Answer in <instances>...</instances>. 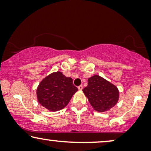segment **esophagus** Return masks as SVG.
I'll list each match as a JSON object with an SVG mask.
<instances>
[{"label": "esophagus", "instance_id": "34e87169", "mask_svg": "<svg viewBox=\"0 0 151 151\" xmlns=\"http://www.w3.org/2000/svg\"><path fill=\"white\" fill-rule=\"evenodd\" d=\"M78 89L81 91V90H82V88H83V86H82V85H80L79 86H78Z\"/></svg>", "mask_w": 151, "mask_h": 151}]
</instances>
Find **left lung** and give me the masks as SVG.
I'll use <instances>...</instances> for the list:
<instances>
[{
	"mask_svg": "<svg viewBox=\"0 0 151 151\" xmlns=\"http://www.w3.org/2000/svg\"><path fill=\"white\" fill-rule=\"evenodd\" d=\"M82 91L93 108L98 112L110 110L119 100L117 86L98 75L88 78V85Z\"/></svg>",
	"mask_w": 151,
	"mask_h": 151,
	"instance_id": "8db88e82",
	"label": "left lung"
}]
</instances>
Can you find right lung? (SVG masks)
Masks as SVG:
<instances>
[{
    "label": "right lung",
    "instance_id": "obj_1",
    "mask_svg": "<svg viewBox=\"0 0 151 151\" xmlns=\"http://www.w3.org/2000/svg\"><path fill=\"white\" fill-rule=\"evenodd\" d=\"M78 91L71 78L66 77L62 72L57 71L40 82L37 88V98L42 106L54 112L65 108Z\"/></svg>",
    "mask_w": 151,
    "mask_h": 151
}]
</instances>
